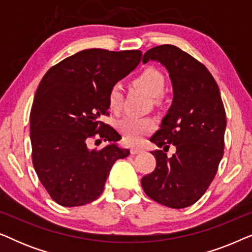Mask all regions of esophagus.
I'll use <instances>...</instances> for the list:
<instances>
[{
  "instance_id": "34e87169",
  "label": "esophagus",
  "mask_w": 252,
  "mask_h": 252,
  "mask_svg": "<svg viewBox=\"0 0 252 252\" xmlns=\"http://www.w3.org/2000/svg\"><path fill=\"white\" fill-rule=\"evenodd\" d=\"M141 153H143L142 148L132 147V149H130V154H132V155H137V154H141Z\"/></svg>"
}]
</instances>
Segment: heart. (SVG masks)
<instances>
[{"instance_id": "heart-1", "label": "heart", "mask_w": 252, "mask_h": 252, "mask_svg": "<svg viewBox=\"0 0 252 252\" xmlns=\"http://www.w3.org/2000/svg\"><path fill=\"white\" fill-rule=\"evenodd\" d=\"M134 84L144 89L148 94L157 97L161 95L165 88V80L159 72L155 68H146L134 78ZM110 111L118 113L123 106V89L119 84L110 87L106 96ZM118 129L124 140L128 143H136L144 134L150 133L155 128V122L150 118H137V117H124L117 123Z\"/></svg>"}]
</instances>
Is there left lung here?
<instances>
[{
	"mask_svg": "<svg viewBox=\"0 0 252 252\" xmlns=\"http://www.w3.org/2000/svg\"><path fill=\"white\" fill-rule=\"evenodd\" d=\"M160 62L173 85V102L160 128L150 137L163 150L151 151L156 167L141 179L148 197L184 209L204 195L225 148L226 112L218 85L201 62L172 44L151 48L143 63ZM173 144L176 154H164Z\"/></svg>",
	"mask_w": 252,
	"mask_h": 252,
	"instance_id": "8db88e82",
	"label": "left lung"
}]
</instances>
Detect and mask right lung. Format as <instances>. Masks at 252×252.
<instances>
[{"label": "right lung", "instance_id": "1", "mask_svg": "<svg viewBox=\"0 0 252 252\" xmlns=\"http://www.w3.org/2000/svg\"><path fill=\"white\" fill-rule=\"evenodd\" d=\"M141 57V50L86 49L51 66L40 81L30 115L32 161L41 184L60 205L95 201L115 161L129 155L117 147L118 132L99 119L109 116L110 87ZM91 138L113 143L89 150Z\"/></svg>", "mask_w": 252, "mask_h": 252}]
</instances>
